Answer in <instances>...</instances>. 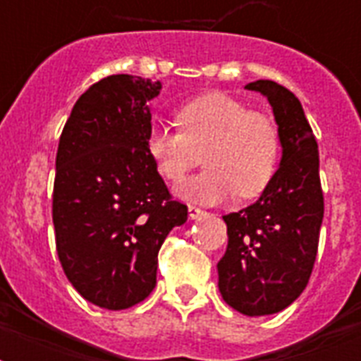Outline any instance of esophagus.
Instances as JSON below:
<instances>
[{
	"instance_id": "1",
	"label": "esophagus",
	"mask_w": 361,
	"mask_h": 361,
	"mask_svg": "<svg viewBox=\"0 0 361 361\" xmlns=\"http://www.w3.org/2000/svg\"><path fill=\"white\" fill-rule=\"evenodd\" d=\"M204 215H206V212H204L202 208L189 206V217H191V219H200V217H204Z\"/></svg>"
}]
</instances>
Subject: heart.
I'll use <instances>...</instances> for the list:
<instances>
[{
	"mask_svg": "<svg viewBox=\"0 0 361 361\" xmlns=\"http://www.w3.org/2000/svg\"><path fill=\"white\" fill-rule=\"evenodd\" d=\"M180 129L153 125L147 155L170 183H181L200 163L208 169L178 189L192 202L255 198L269 185L279 163V129L269 116L249 110L226 93H206L176 112Z\"/></svg>",
	"mask_w": 361,
	"mask_h": 361,
	"instance_id": "1",
	"label": "heart"
}]
</instances>
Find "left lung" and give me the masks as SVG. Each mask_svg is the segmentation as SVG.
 <instances>
[{
    "label": "left lung",
    "instance_id": "left-lung-1",
    "mask_svg": "<svg viewBox=\"0 0 361 361\" xmlns=\"http://www.w3.org/2000/svg\"><path fill=\"white\" fill-rule=\"evenodd\" d=\"M274 109L283 157L257 202L223 215L226 252L217 264L219 292L247 317L274 314L288 307L307 286L324 217L319 176V146L290 90L274 80H257Z\"/></svg>",
    "mask_w": 361,
    "mask_h": 361
}]
</instances>
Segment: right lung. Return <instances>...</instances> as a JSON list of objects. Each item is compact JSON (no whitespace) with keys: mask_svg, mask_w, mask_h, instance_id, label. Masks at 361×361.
<instances>
[{"mask_svg":"<svg viewBox=\"0 0 361 361\" xmlns=\"http://www.w3.org/2000/svg\"><path fill=\"white\" fill-rule=\"evenodd\" d=\"M161 82L106 76L73 106L56 155L52 219L67 279L84 300L110 311L146 300L157 255L187 206L172 198L152 157L149 103Z\"/></svg>","mask_w":361,"mask_h":361,"instance_id":"obj_1","label":"right lung"}]
</instances>
